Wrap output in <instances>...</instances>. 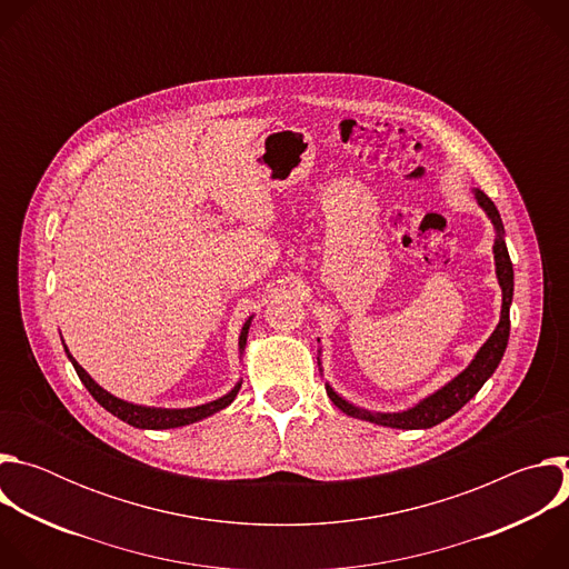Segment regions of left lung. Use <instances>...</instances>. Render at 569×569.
Instances as JSON below:
<instances>
[{"instance_id":"obj_1","label":"left lung","mask_w":569,"mask_h":569,"mask_svg":"<svg viewBox=\"0 0 569 569\" xmlns=\"http://www.w3.org/2000/svg\"><path fill=\"white\" fill-rule=\"evenodd\" d=\"M475 202L481 207V211L486 213V218L491 220L493 229H496V240H493V259H496V277L502 290V310H500V321L496 331L489 336L479 351L472 356V360L468 362V367L463 371H459L452 380H448L443 387L435 389L432 393L423 396L419 402H415L412 408L400 410V412H373L367 408H360V405L347 400L342 393H338L331 382H327V393L333 400V405L338 410H342L347 417L353 419H362L376 426H385V428H396V430H428L446 419H450L455 412H459L463 405L481 389V385L489 380L505 351L509 345V331H511V319H509V308L513 301V263L509 259V250L505 242V224L500 218L498 207L491 202V198L486 196L479 189H472ZM319 342V340H317ZM321 356V349L317 351ZM317 356V365H319V373L323 376L321 369V360Z\"/></svg>"}]
</instances>
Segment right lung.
Listing matches in <instances>:
<instances>
[{
	"label": "right lung",
	"mask_w": 569,
	"mask_h": 569,
	"mask_svg": "<svg viewBox=\"0 0 569 569\" xmlns=\"http://www.w3.org/2000/svg\"><path fill=\"white\" fill-rule=\"evenodd\" d=\"M252 319H254V315H250L248 321L242 323L240 336H238L240 358H242V353H246ZM62 347H64V353H67L69 362L73 365L80 382L88 387V391L94 396V400L101 405V408H106L110 415H114L123 423H128L132 428H139V430H171V428H182V426H191L196 421H202V419L224 410L227 405H231V400L236 398V393L240 389V382H242V380H238L224 396H220L216 400H209V402H202V405H196V408H152V405H139V402L123 400V398L110 393L108 389H103L83 367L76 362V358L69 353L64 340H62Z\"/></svg>",
	"instance_id": "add662e5"
}]
</instances>
